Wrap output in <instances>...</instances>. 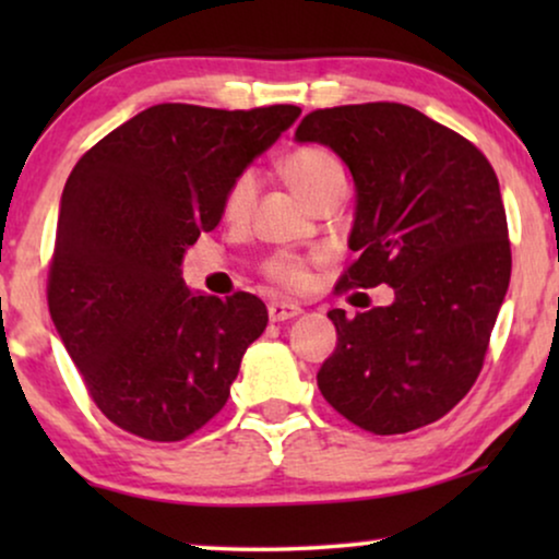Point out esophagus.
Returning <instances> with one entry per match:
<instances>
[{
	"label": "esophagus",
	"instance_id": "esophagus-1",
	"mask_svg": "<svg viewBox=\"0 0 559 559\" xmlns=\"http://www.w3.org/2000/svg\"><path fill=\"white\" fill-rule=\"evenodd\" d=\"M270 320L272 323H285V320H293L302 312L300 305L295 302H270Z\"/></svg>",
	"mask_w": 559,
	"mask_h": 559
}]
</instances>
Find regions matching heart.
<instances>
[{
  "instance_id": "1",
  "label": "heart",
  "mask_w": 559,
  "mask_h": 559,
  "mask_svg": "<svg viewBox=\"0 0 559 559\" xmlns=\"http://www.w3.org/2000/svg\"><path fill=\"white\" fill-rule=\"evenodd\" d=\"M280 175L285 178L287 186L310 205L328 193H341V190L346 193V170H343V163L338 159V155L325 147H318V144L297 147L289 152V155L282 157ZM254 193H257L254 173L239 175L226 193L224 216L228 221L247 218L251 203H254ZM264 272L270 274L274 282H280V285H287V287H300L305 285V280H308L305 264L300 259L289 254H274L270 262H266Z\"/></svg>"
}]
</instances>
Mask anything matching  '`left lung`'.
Instances as JSON below:
<instances>
[{"label": "left lung", "mask_w": 559, "mask_h": 559, "mask_svg": "<svg viewBox=\"0 0 559 559\" xmlns=\"http://www.w3.org/2000/svg\"><path fill=\"white\" fill-rule=\"evenodd\" d=\"M295 140L331 147L354 178L358 259L338 287L394 289L356 318L328 312L338 341L320 394L373 435L430 425L476 381L509 289L499 178L468 140L404 104L318 109Z\"/></svg>", "instance_id": "left-lung-1"}]
</instances>
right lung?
Segmentation results:
<instances>
[{"instance_id":"add662e5","label":"right lung","mask_w":559,"mask_h":559,"mask_svg":"<svg viewBox=\"0 0 559 559\" xmlns=\"http://www.w3.org/2000/svg\"><path fill=\"white\" fill-rule=\"evenodd\" d=\"M300 117L150 106L73 167L58 213L48 305L98 409L144 440L188 438L224 407L266 328L259 297L193 293L182 257L224 216L231 182Z\"/></svg>"}]
</instances>
